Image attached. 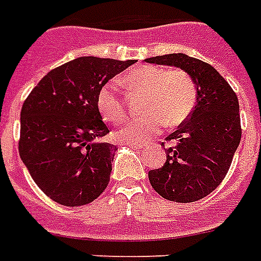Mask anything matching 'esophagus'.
I'll list each match as a JSON object with an SVG mask.
<instances>
[{"label": "esophagus", "mask_w": 261, "mask_h": 261, "mask_svg": "<svg viewBox=\"0 0 261 261\" xmlns=\"http://www.w3.org/2000/svg\"><path fill=\"white\" fill-rule=\"evenodd\" d=\"M127 146L133 147V149H135V150H141V149H143L142 145H135V143H128Z\"/></svg>", "instance_id": "34e87169"}]
</instances>
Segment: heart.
Segmentation results:
<instances>
[{
  "instance_id": "b5f03b06",
  "label": "heart",
  "mask_w": 261,
  "mask_h": 261,
  "mask_svg": "<svg viewBox=\"0 0 261 261\" xmlns=\"http://www.w3.org/2000/svg\"><path fill=\"white\" fill-rule=\"evenodd\" d=\"M128 89L145 94L143 118L127 122L115 137L119 142H147L160 130L161 124L174 127L190 116L196 102V85L187 71L173 69L165 70L160 66L135 67L123 77ZM97 108L106 120L122 122L126 116V107L115 84H106L97 94Z\"/></svg>"
}]
</instances>
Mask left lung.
Returning a JSON list of instances; mask_svg holds the SVG:
<instances>
[{
    "mask_svg": "<svg viewBox=\"0 0 261 261\" xmlns=\"http://www.w3.org/2000/svg\"><path fill=\"white\" fill-rule=\"evenodd\" d=\"M147 63L187 71L196 85V106L178 130L168 135L163 168L149 171V180L163 198L196 202L221 184L241 141L239 98L226 80L208 63L186 54L145 59ZM164 146V143H163Z\"/></svg>",
    "mask_w": 261,
    "mask_h": 261,
    "instance_id": "obj_1",
    "label": "left lung"
}]
</instances>
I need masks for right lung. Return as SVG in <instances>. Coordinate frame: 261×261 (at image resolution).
I'll list each match as a JSON object with an SVG mask.
<instances>
[{
    "mask_svg": "<svg viewBox=\"0 0 261 261\" xmlns=\"http://www.w3.org/2000/svg\"><path fill=\"white\" fill-rule=\"evenodd\" d=\"M135 63L80 57L53 69L22 104L18 151L36 186L63 206L93 202L110 182L115 145L97 108V94Z\"/></svg>",
    "mask_w": 261,
    "mask_h": 261,
    "instance_id": "add662e5",
    "label": "right lung"
}]
</instances>
